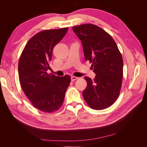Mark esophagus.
Returning <instances> with one entry per match:
<instances>
[{"instance_id":"obj_1","label":"esophagus","mask_w":147,"mask_h":147,"mask_svg":"<svg viewBox=\"0 0 147 147\" xmlns=\"http://www.w3.org/2000/svg\"><path fill=\"white\" fill-rule=\"evenodd\" d=\"M78 78L77 77H74V76H72L71 77V80H72V82H74L75 80H77Z\"/></svg>"}]
</instances>
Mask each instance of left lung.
I'll return each mask as SVG.
<instances>
[{"label": "left lung", "instance_id": "1", "mask_svg": "<svg viewBox=\"0 0 147 147\" xmlns=\"http://www.w3.org/2000/svg\"><path fill=\"white\" fill-rule=\"evenodd\" d=\"M74 32L82 41L84 56L91 64L96 75L91 80L84 77L87 86L83 96L94 110L108 108L120 94L123 76L121 53L111 35L99 26L84 24L74 26Z\"/></svg>", "mask_w": 147, "mask_h": 147}]
</instances>
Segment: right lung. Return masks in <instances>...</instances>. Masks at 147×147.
Instances as JSON below:
<instances>
[{"instance_id":"1","label":"right lung","mask_w":147,"mask_h":147,"mask_svg":"<svg viewBox=\"0 0 147 147\" xmlns=\"http://www.w3.org/2000/svg\"><path fill=\"white\" fill-rule=\"evenodd\" d=\"M69 28L40 31L26 43L18 63L21 86L32 105L46 113L58 110L63 104L70 77H57L48 74L53 48Z\"/></svg>"}]
</instances>
